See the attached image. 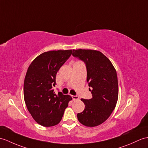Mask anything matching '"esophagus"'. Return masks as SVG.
Masks as SVG:
<instances>
[{
  "label": "esophagus",
  "instance_id": "esophagus-1",
  "mask_svg": "<svg viewBox=\"0 0 148 148\" xmlns=\"http://www.w3.org/2000/svg\"><path fill=\"white\" fill-rule=\"evenodd\" d=\"M72 98H73V99H74V100L75 101V100H78L79 99V97L78 96H77V95H73L72 96Z\"/></svg>",
  "mask_w": 148,
  "mask_h": 148
}]
</instances>
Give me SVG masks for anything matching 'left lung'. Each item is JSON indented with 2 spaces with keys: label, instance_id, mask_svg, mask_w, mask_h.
Segmentation results:
<instances>
[{
  "label": "left lung",
  "instance_id": "8db88e82",
  "mask_svg": "<svg viewBox=\"0 0 148 148\" xmlns=\"http://www.w3.org/2000/svg\"><path fill=\"white\" fill-rule=\"evenodd\" d=\"M72 55L86 65V80L92 97L89 99H81L85 108L77 113V119L87 127L99 125L109 117L117 102L119 88L116 71L108 58L99 51L73 50Z\"/></svg>",
  "mask_w": 148,
  "mask_h": 148
}]
</instances>
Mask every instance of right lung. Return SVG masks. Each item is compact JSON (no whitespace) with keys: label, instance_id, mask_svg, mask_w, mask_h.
<instances>
[{"label":"right lung","instance_id":"obj_1","mask_svg":"<svg viewBox=\"0 0 148 148\" xmlns=\"http://www.w3.org/2000/svg\"><path fill=\"white\" fill-rule=\"evenodd\" d=\"M72 50H53L38 56L30 64L24 82V98L27 108L40 125L51 127L58 124L72 99L69 95L53 89L56 74L70 57Z\"/></svg>","mask_w":148,"mask_h":148}]
</instances>
